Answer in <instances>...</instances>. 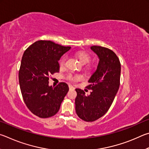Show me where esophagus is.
Here are the masks:
<instances>
[{
    "label": "esophagus",
    "mask_w": 149,
    "mask_h": 149,
    "mask_svg": "<svg viewBox=\"0 0 149 149\" xmlns=\"http://www.w3.org/2000/svg\"><path fill=\"white\" fill-rule=\"evenodd\" d=\"M69 89L70 90H74V88L71 85H69Z\"/></svg>",
    "instance_id": "1"
}]
</instances>
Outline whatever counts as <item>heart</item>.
Wrapping results in <instances>:
<instances>
[{
	"mask_svg": "<svg viewBox=\"0 0 149 149\" xmlns=\"http://www.w3.org/2000/svg\"><path fill=\"white\" fill-rule=\"evenodd\" d=\"M74 56L79 59L80 63H82V64H86L89 63L91 61V56L89 53H88L86 51H77L74 53ZM65 61H66V57L63 56L61 57V59L59 61V64L61 67L64 66L65 64ZM94 66L92 64H87L85 65L84 69L86 71L90 72L92 70ZM66 79L71 82H75L77 80H79L82 79V76L80 74H73L70 73L68 74L66 76Z\"/></svg>",
	"mask_w": 149,
	"mask_h": 149,
	"instance_id": "b5f03b06",
	"label": "heart"
}]
</instances>
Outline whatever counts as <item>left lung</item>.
Returning <instances> with one entry per match:
<instances>
[{
	"mask_svg": "<svg viewBox=\"0 0 149 149\" xmlns=\"http://www.w3.org/2000/svg\"><path fill=\"white\" fill-rule=\"evenodd\" d=\"M91 49L100 59L97 70L86 87L92 92L86 95L84 90H75L77 93L75 110L78 116L86 122L95 121L109 111L119 89L120 80V62L116 54L100 46H93Z\"/></svg>",
	"mask_w": 149,
	"mask_h": 149,
	"instance_id": "8db88e82",
	"label": "left lung"
}]
</instances>
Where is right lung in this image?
Returning <instances> with one entry per match:
<instances>
[{
  "label": "right lung",
  "instance_id": "obj_1",
  "mask_svg": "<svg viewBox=\"0 0 149 149\" xmlns=\"http://www.w3.org/2000/svg\"><path fill=\"white\" fill-rule=\"evenodd\" d=\"M70 46L50 40H38L26 49L19 70V82L23 101L29 111L42 118H49L59 111L69 91L65 82L49 86L51 74L58 72V61Z\"/></svg>",
  "mask_w": 149,
  "mask_h": 149
}]
</instances>
